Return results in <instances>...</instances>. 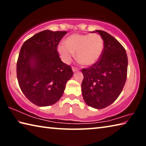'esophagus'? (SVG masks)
<instances>
[{
	"label": "esophagus",
	"mask_w": 146,
	"mask_h": 146,
	"mask_svg": "<svg viewBox=\"0 0 146 146\" xmlns=\"http://www.w3.org/2000/svg\"><path fill=\"white\" fill-rule=\"evenodd\" d=\"M72 70H73V72H76V71H78V69H77V68H75V67H73L72 68Z\"/></svg>",
	"instance_id": "esophagus-1"
}]
</instances>
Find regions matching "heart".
<instances>
[{"mask_svg":"<svg viewBox=\"0 0 146 146\" xmlns=\"http://www.w3.org/2000/svg\"><path fill=\"white\" fill-rule=\"evenodd\" d=\"M104 44L97 33L73 34L60 43L57 51L64 63L69 64L76 52V58L84 65L90 66L97 62L102 55Z\"/></svg>","mask_w":146,"mask_h":146,"instance_id":"obj_1","label":"heart"}]
</instances>
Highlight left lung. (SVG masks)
<instances>
[{
    "label": "left lung",
    "instance_id": "8db88e82",
    "mask_svg": "<svg viewBox=\"0 0 146 146\" xmlns=\"http://www.w3.org/2000/svg\"><path fill=\"white\" fill-rule=\"evenodd\" d=\"M104 44L100 60L91 67L82 69L83 98L95 109H103L117 100L125 85L127 72V56L117 39L107 32L95 30Z\"/></svg>",
    "mask_w": 146,
    "mask_h": 146
}]
</instances>
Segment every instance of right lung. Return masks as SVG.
Wrapping results in <instances>:
<instances>
[{"label": "right lung", "instance_id": "add662e5", "mask_svg": "<svg viewBox=\"0 0 146 146\" xmlns=\"http://www.w3.org/2000/svg\"><path fill=\"white\" fill-rule=\"evenodd\" d=\"M67 31L44 30L24 42L17 63L20 88L28 99L40 107L60 100L73 72L59 57L57 46Z\"/></svg>", "mask_w": 146, "mask_h": 146}]
</instances>
